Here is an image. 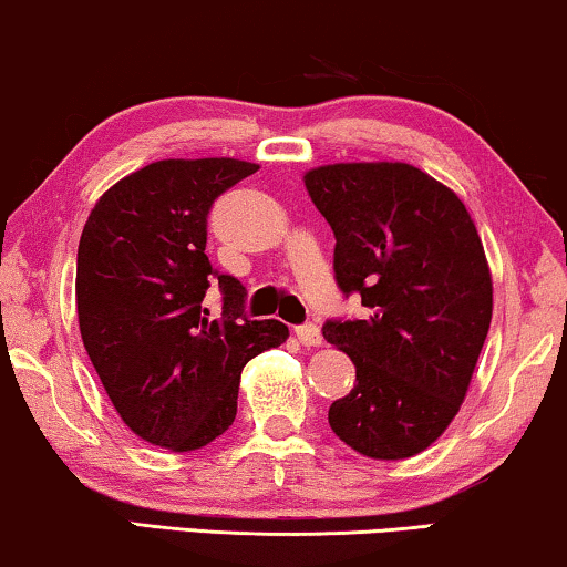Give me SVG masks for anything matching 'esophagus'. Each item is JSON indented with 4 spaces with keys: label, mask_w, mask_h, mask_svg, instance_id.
I'll list each match as a JSON object with an SVG mask.
<instances>
[{
    "label": "esophagus",
    "mask_w": 567,
    "mask_h": 567,
    "mask_svg": "<svg viewBox=\"0 0 567 567\" xmlns=\"http://www.w3.org/2000/svg\"><path fill=\"white\" fill-rule=\"evenodd\" d=\"M297 338H299V343L301 346H322V332H320V328H317L315 322H305V324H299L297 330Z\"/></svg>",
    "instance_id": "esophagus-1"
}]
</instances>
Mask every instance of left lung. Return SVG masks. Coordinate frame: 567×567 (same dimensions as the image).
Wrapping results in <instances>:
<instances>
[{"label": "left lung", "instance_id": "1", "mask_svg": "<svg viewBox=\"0 0 567 567\" xmlns=\"http://www.w3.org/2000/svg\"><path fill=\"white\" fill-rule=\"evenodd\" d=\"M305 185L336 235L340 291L359 293L369 312L322 324L355 367L330 429L371 460H408L460 413L491 328L475 221L456 193L405 162L317 167Z\"/></svg>", "mask_w": 567, "mask_h": 567}]
</instances>
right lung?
Here are the masks:
<instances>
[{"instance_id":"1","label":"right lung","mask_w":567,"mask_h":567,"mask_svg":"<svg viewBox=\"0 0 567 567\" xmlns=\"http://www.w3.org/2000/svg\"><path fill=\"white\" fill-rule=\"evenodd\" d=\"M258 165L159 159L103 193L76 250L82 343L136 436L173 452L212 444L235 423L243 367L289 328L245 315V286L206 255L208 212ZM223 293V317L203 307Z\"/></svg>"}]
</instances>
